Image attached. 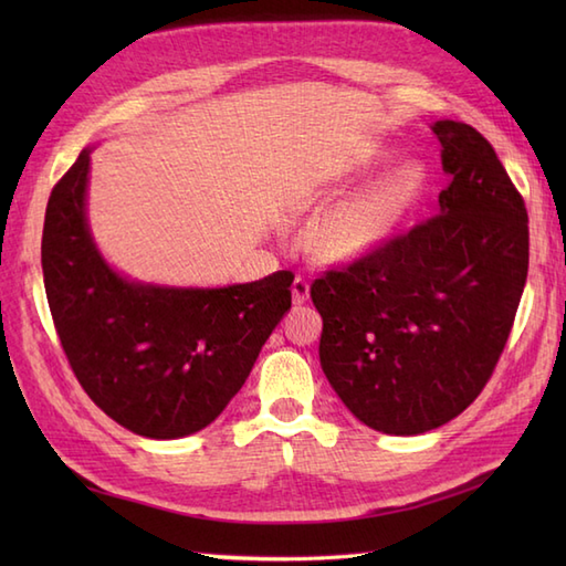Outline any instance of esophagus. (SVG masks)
<instances>
[{"label": "esophagus", "instance_id": "1", "mask_svg": "<svg viewBox=\"0 0 566 566\" xmlns=\"http://www.w3.org/2000/svg\"><path fill=\"white\" fill-rule=\"evenodd\" d=\"M292 298H294L296 306L306 304V298H308V282L304 280V276H296V280H294V284H292Z\"/></svg>", "mask_w": 566, "mask_h": 566}]
</instances>
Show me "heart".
I'll list each match as a JSON object with an SVG mask.
<instances>
[{"mask_svg": "<svg viewBox=\"0 0 566 566\" xmlns=\"http://www.w3.org/2000/svg\"><path fill=\"white\" fill-rule=\"evenodd\" d=\"M423 189V170L403 165L335 203L316 221L311 243L326 258H359L389 238Z\"/></svg>", "mask_w": 566, "mask_h": 566, "instance_id": "1", "label": "heart"}]
</instances>
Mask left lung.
Segmentation results:
<instances>
[{"label":"left lung","instance_id":"obj_1","mask_svg":"<svg viewBox=\"0 0 566 566\" xmlns=\"http://www.w3.org/2000/svg\"><path fill=\"white\" fill-rule=\"evenodd\" d=\"M450 187L438 213L311 284L321 367L365 426L418 436L494 375L527 276V211L476 128L432 126Z\"/></svg>","mask_w":566,"mask_h":566}]
</instances>
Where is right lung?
<instances>
[{"mask_svg": "<svg viewBox=\"0 0 566 566\" xmlns=\"http://www.w3.org/2000/svg\"><path fill=\"white\" fill-rule=\"evenodd\" d=\"M90 150L57 179L43 223V282L80 387L118 426L170 440L207 428L292 306L290 270L223 290H165L118 276L84 219Z\"/></svg>", "mask_w": 566, "mask_h": 566, "instance_id": "right-lung-1", "label": "right lung"}]
</instances>
